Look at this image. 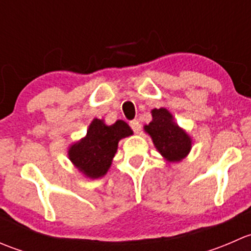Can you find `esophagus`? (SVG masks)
<instances>
[{
  "mask_svg": "<svg viewBox=\"0 0 251 251\" xmlns=\"http://www.w3.org/2000/svg\"><path fill=\"white\" fill-rule=\"evenodd\" d=\"M130 126H131V128H132L133 131H135L136 133H140V131H141V124H140V121L138 120H132V121H130Z\"/></svg>",
  "mask_w": 251,
  "mask_h": 251,
  "instance_id": "obj_1",
  "label": "esophagus"
}]
</instances>
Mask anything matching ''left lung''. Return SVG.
Returning a JSON list of instances; mask_svg holds the SVG:
<instances>
[{"instance_id":"1","label":"left lung","mask_w":251,"mask_h":251,"mask_svg":"<svg viewBox=\"0 0 251 251\" xmlns=\"http://www.w3.org/2000/svg\"><path fill=\"white\" fill-rule=\"evenodd\" d=\"M153 120L144 126V131L153 140L159 153L169 163L186 158L192 148V138L174 121L173 114L165 108L151 110Z\"/></svg>"}]
</instances>
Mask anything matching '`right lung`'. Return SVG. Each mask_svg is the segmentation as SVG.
Returning <instances> with one entry per match:
<instances>
[{
  "instance_id": "1",
  "label": "right lung",
  "mask_w": 251,
  "mask_h": 251,
  "mask_svg": "<svg viewBox=\"0 0 251 251\" xmlns=\"http://www.w3.org/2000/svg\"><path fill=\"white\" fill-rule=\"evenodd\" d=\"M132 133L130 126L123 120L108 126L100 119H93L87 135L70 146L68 155L75 168L86 177L100 178L109 170L119 141Z\"/></svg>"
}]
</instances>
